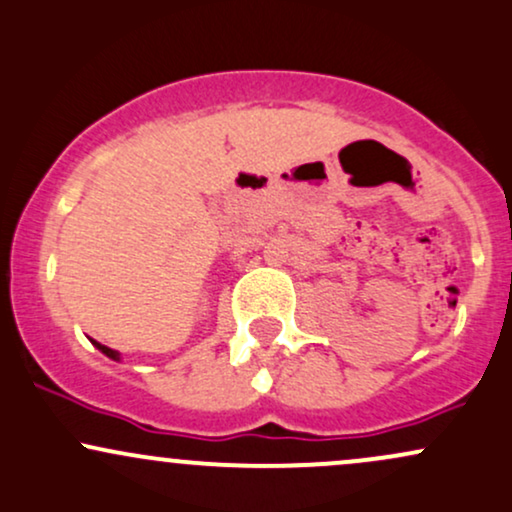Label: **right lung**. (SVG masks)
Listing matches in <instances>:
<instances>
[{"label": "right lung", "mask_w": 512, "mask_h": 512, "mask_svg": "<svg viewBox=\"0 0 512 512\" xmlns=\"http://www.w3.org/2000/svg\"><path fill=\"white\" fill-rule=\"evenodd\" d=\"M94 346L99 348L103 355H108V358H111V360H120V353H118V350H113V348H108V346H101L99 341H94Z\"/></svg>", "instance_id": "right-lung-1"}]
</instances>
